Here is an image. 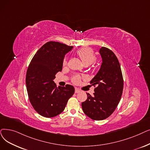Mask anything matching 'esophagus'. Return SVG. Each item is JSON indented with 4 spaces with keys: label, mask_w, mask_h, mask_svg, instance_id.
<instances>
[{
    "label": "esophagus",
    "mask_w": 150,
    "mask_h": 150,
    "mask_svg": "<svg viewBox=\"0 0 150 150\" xmlns=\"http://www.w3.org/2000/svg\"><path fill=\"white\" fill-rule=\"evenodd\" d=\"M80 91L77 88H75V93H80Z\"/></svg>",
    "instance_id": "esophagus-1"
}]
</instances>
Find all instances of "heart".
Returning a JSON list of instances; mask_svg holds the SVG:
<instances>
[{
    "label": "heart",
    "mask_w": 150,
    "mask_h": 150,
    "mask_svg": "<svg viewBox=\"0 0 150 150\" xmlns=\"http://www.w3.org/2000/svg\"><path fill=\"white\" fill-rule=\"evenodd\" d=\"M77 55L82 61L84 66H89V65L93 64L96 60V56L94 52L88 48H83L78 50L76 52ZM67 61L66 59H64L63 61V66H66ZM81 76L80 75H75L73 76L71 81L74 83H79L80 81Z\"/></svg>",
    "instance_id": "b5f03b06"
}]
</instances>
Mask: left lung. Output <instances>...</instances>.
Returning a JSON list of instances; mask_svg holds the SVG:
<instances>
[{"instance_id": "left-lung-1", "label": "left lung", "mask_w": 150, "mask_h": 150, "mask_svg": "<svg viewBox=\"0 0 150 150\" xmlns=\"http://www.w3.org/2000/svg\"><path fill=\"white\" fill-rule=\"evenodd\" d=\"M100 68L90 83L94 87V96L86 93L88 98L82 102L83 112L93 120H103L111 115L118 106L122 93L123 78L118 58L113 52L102 47Z\"/></svg>"}]
</instances>
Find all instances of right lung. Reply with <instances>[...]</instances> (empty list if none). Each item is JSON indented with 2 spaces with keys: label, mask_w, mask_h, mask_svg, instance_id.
<instances>
[{
  "label": "right lung",
  "mask_w": 150,
  "mask_h": 150,
  "mask_svg": "<svg viewBox=\"0 0 150 150\" xmlns=\"http://www.w3.org/2000/svg\"><path fill=\"white\" fill-rule=\"evenodd\" d=\"M72 48L57 42H48L37 51L30 62L25 78L29 99L42 116L52 118L61 113L75 93L73 86L57 88L53 81L55 75L62 69L65 55Z\"/></svg>",
  "instance_id": "1"
}]
</instances>
